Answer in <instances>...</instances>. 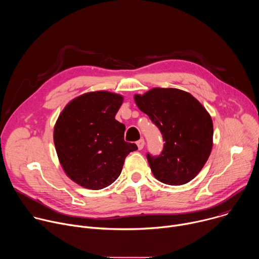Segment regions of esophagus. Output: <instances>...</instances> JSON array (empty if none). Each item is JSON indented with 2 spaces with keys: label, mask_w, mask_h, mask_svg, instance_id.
<instances>
[{
  "label": "esophagus",
  "mask_w": 259,
  "mask_h": 259,
  "mask_svg": "<svg viewBox=\"0 0 259 259\" xmlns=\"http://www.w3.org/2000/svg\"><path fill=\"white\" fill-rule=\"evenodd\" d=\"M136 144H137V146H138V150H142L143 147H144L145 141H144V139H140V140H138V141L136 142Z\"/></svg>",
  "instance_id": "1"
}]
</instances>
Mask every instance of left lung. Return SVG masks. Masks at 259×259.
I'll return each mask as SVG.
<instances>
[{
  "label": "left lung",
  "instance_id": "1",
  "mask_svg": "<svg viewBox=\"0 0 259 259\" xmlns=\"http://www.w3.org/2000/svg\"><path fill=\"white\" fill-rule=\"evenodd\" d=\"M134 100L158 126L165 141L160 156L147 154L154 176L169 186L193 180L213 146V123L207 109L191 93L176 88H153L135 94Z\"/></svg>",
  "mask_w": 259,
  "mask_h": 259
}]
</instances>
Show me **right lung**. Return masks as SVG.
Listing matches in <instances>:
<instances>
[{"mask_svg": "<svg viewBox=\"0 0 259 259\" xmlns=\"http://www.w3.org/2000/svg\"><path fill=\"white\" fill-rule=\"evenodd\" d=\"M121 94L84 93L70 100L54 125L53 139L59 163L73 182L101 190L121 174L125 158L137 150L124 140L125 125L115 119Z\"/></svg>", "mask_w": 259, "mask_h": 259, "instance_id": "add662e5", "label": "right lung"}]
</instances>
